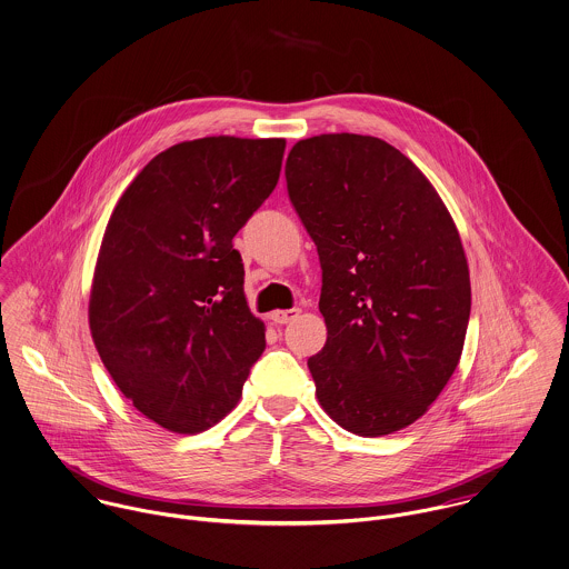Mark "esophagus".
I'll return each mask as SVG.
<instances>
[{
  "instance_id": "obj_1",
  "label": "esophagus",
  "mask_w": 569,
  "mask_h": 569,
  "mask_svg": "<svg viewBox=\"0 0 569 569\" xmlns=\"http://www.w3.org/2000/svg\"><path fill=\"white\" fill-rule=\"evenodd\" d=\"M297 316H299V310H297V308H292V310H277V312H272V315H270V320H272L274 325H286V322L295 320Z\"/></svg>"
}]
</instances>
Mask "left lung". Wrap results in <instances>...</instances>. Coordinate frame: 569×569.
<instances>
[{
    "instance_id": "left-lung-1",
    "label": "left lung",
    "mask_w": 569,
    "mask_h": 569,
    "mask_svg": "<svg viewBox=\"0 0 569 569\" xmlns=\"http://www.w3.org/2000/svg\"><path fill=\"white\" fill-rule=\"evenodd\" d=\"M286 181L322 270L316 397L347 432L392 435L426 415L462 353L471 283L458 229L423 172L378 137L301 139Z\"/></svg>"
}]
</instances>
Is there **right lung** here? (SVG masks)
I'll return each mask as SVG.
<instances>
[{
  "label": "right lung",
  "instance_id": "obj_1",
  "mask_svg": "<svg viewBox=\"0 0 569 569\" xmlns=\"http://www.w3.org/2000/svg\"><path fill=\"white\" fill-rule=\"evenodd\" d=\"M286 139L202 137L157 154L102 238L89 327L132 406L196 435L227 417L266 349L236 233L272 193Z\"/></svg>",
  "mask_w": 569,
  "mask_h": 569
}]
</instances>
